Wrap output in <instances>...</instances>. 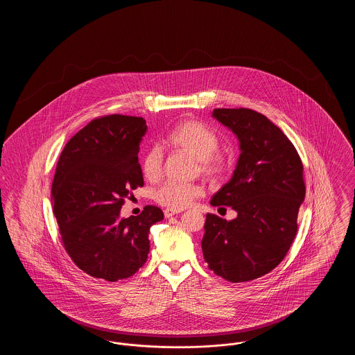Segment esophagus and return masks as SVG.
Here are the masks:
<instances>
[{
  "mask_svg": "<svg viewBox=\"0 0 355 355\" xmlns=\"http://www.w3.org/2000/svg\"><path fill=\"white\" fill-rule=\"evenodd\" d=\"M178 213H181V210H174V209H165L164 210V214H165L166 218H170V217H173V216H175Z\"/></svg>",
  "mask_w": 355,
  "mask_h": 355,
  "instance_id": "1",
  "label": "esophagus"
}]
</instances>
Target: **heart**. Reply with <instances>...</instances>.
Masks as SVG:
<instances>
[{"mask_svg":"<svg viewBox=\"0 0 355 355\" xmlns=\"http://www.w3.org/2000/svg\"><path fill=\"white\" fill-rule=\"evenodd\" d=\"M168 144L174 149L194 157L198 161L200 171L213 181L223 178L232 169L230 157L218 152L220 137L198 121L190 119L177 125L168 137ZM141 170L142 175L150 182L161 177L162 152L158 148H152L145 153L141 161ZM202 191V187L197 184L168 181L154 191V200L168 209L181 210L200 197Z\"/></svg>","mask_w":355,"mask_h":355,"instance_id":"1","label":"heart"}]
</instances>
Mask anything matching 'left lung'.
Returning a JSON list of instances; mask_svg holds the SVG:
<instances>
[{"label": "left lung", "instance_id": "obj_1", "mask_svg": "<svg viewBox=\"0 0 355 355\" xmlns=\"http://www.w3.org/2000/svg\"><path fill=\"white\" fill-rule=\"evenodd\" d=\"M213 117L239 141L232 180L210 203L230 206L234 220L206 214L203 258L230 282L259 278L285 258L298 230L306 187L304 165L294 145L270 119L252 109H214Z\"/></svg>", "mask_w": 355, "mask_h": 355}]
</instances>
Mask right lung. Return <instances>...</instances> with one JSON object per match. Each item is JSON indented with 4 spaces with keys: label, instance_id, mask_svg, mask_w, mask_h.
<instances>
[{
    "label": "right lung",
    "instance_id": "add662e5",
    "mask_svg": "<svg viewBox=\"0 0 355 355\" xmlns=\"http://www.w3.org/2000/svg\"><path fill=\"white\" fill-rule=\"evenodd\" d=\"M146 129L142 117L103 116L73 135L60 155L53 213L69 257L94 278L116 282L139 270L150 249V227L164 220L153 205L137 217L119 218L125 200L144 186L138 152Z\"/></svg>",
    "mask_w": 355,
    "mask_h": 355
}]
</instances>
